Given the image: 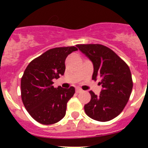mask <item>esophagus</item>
<instances>
[{
	"label": "esophagus",
	"instance_id": "34e87169",
	"mask_svg": "<svg viewBox=\"0 0 148 148\" xmlns=\"http://www.w3.org/2000/svg\"><path fill=\"white\" fill-rule=\"evenodd\" d=\"M81 91H82V90H81L80 88H76V92L77 93H80V92H81Z\"/></svg>",
	"mask_w": 148,
	"mask_h": 148
}]
</instances>
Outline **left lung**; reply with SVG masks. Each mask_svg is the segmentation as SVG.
Returning <instances> with one entry per match:
<instances>
[{
	"mask_svg": "<svg viewBox=\"0 0 148 148\" xmlns=\"http://www.w3.org/2000/svg\"><path fill=\"white\" fill-rule=\"evenodd\" d=\"M94 67L92 79H101L97 96L90 90L91 99L84 105L86 114L98 121H108L121 113L131 96L133 82L130 68L110 48L101 45H77Z\"/></svg>",
	"mask_w": 148,
	"mask_h": 148,
	"instance_id": "1",
	"label": "left lung"
}]
</instances>
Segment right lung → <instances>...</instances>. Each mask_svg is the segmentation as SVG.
I'll list each match as a JSON object with an SVG mask.
<instances>
[{
    "label": "right lung",
    "instance_id": "1",
    "mask_svg": "<svg viewBox=\"0 0 148 148\" xmlns=\"http://www.w3.org/2000/svg\"><path fill=\"white\" fill-rule=\"evenodd\" d=\"M76 51L74 46L50 49L34 59L24 71L21 82L22 101L30 115L40 124H55L65 116L67 103L75 88H54L53 79L64 75L66 58Z\"/></svg>",
    "mask_w": 148,
    "mask_h": 148
}]
</instances>
